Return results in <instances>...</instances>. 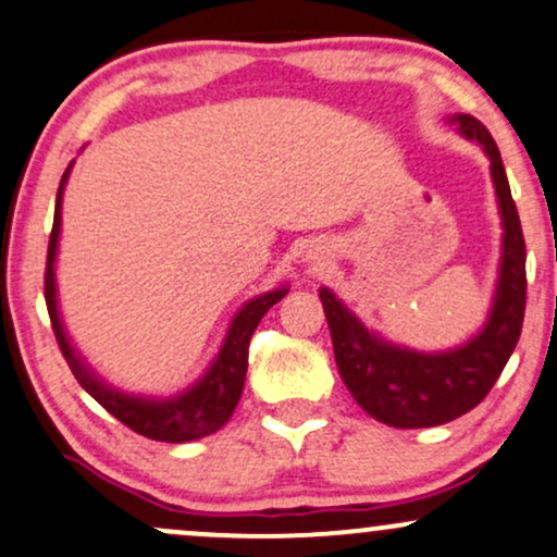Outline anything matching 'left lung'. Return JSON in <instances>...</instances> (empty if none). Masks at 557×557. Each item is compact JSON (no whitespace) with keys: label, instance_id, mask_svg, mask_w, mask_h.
<instances>
[{"label":"left lung","instance_id":"8db88e82","mask_svg":"<svg viewBox=\"0 0 557 557\" xmlns=\"http://www.w3.org/2000/svg\"><path fill=\"white\" fill-rule=\"evenodd\" d=\"M450 123L487 151L503 214L500 280L484 330L461 348L417 354L380 341L345 309L335 293L327 287L319 290L345 387L369 417L398 430L447 424L487 398L519 343L527 309V243L500 149L487 127L471 114H456Z\"/></svg>","mask_w":557,"mask_h":557}]
</instances>
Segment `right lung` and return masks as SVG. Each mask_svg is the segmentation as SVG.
Instances as JSON below:
<instances>
[{
    "label": "right lung",
    "mask_w": 557,
    "mask_h": 557,
    "mask_svg": "<svg viewBox=\"0 0 557 557\" xmlns=\"http://www.w3.org/2000/svg\"><path fill=\"white\" fill-rule=\"evenodd\" d=\"M70 168L62 175L60 188H57V207H54V225L49 235V251H47V272H44V298H47L49 319H52V330L60 345L62 356H65L70 372L81 382V387L96 403L107 408L114 419L123 421L127 430L144 434L149 440L159 443H190V440L207 437L227 424L233 417L235 406H238L243 382H246L248 369V343H251L253 330L259 327L261 317L285 296L287 287L264 293V296L248 300L246 306L235 314L230 324L225 343H222L220 356H216L209 372L196 382L194 387L185 389L183 395H175L170 400H149V398H133V395L117 393L110 385L96 376L91 369L83 363V359L70 345L65 330H62L60 311H57V285H54V257H57V238H60V209H62V190H65Z\"/></svg>",
    "instance_id": "right-lung-1"
}]
</instances>
